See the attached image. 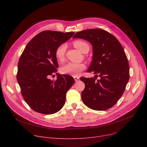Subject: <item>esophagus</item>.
Here are the masks:
<instances>
[{"label": "esophagus", "mask_w": 147, "mask_h": 147, "mask_svg": "<svg viewBox=\"0 0 147 147\" xmlns=\"http://www.w3.org/2000/svg\"><path fill=\"white\" fill-rule=\"evenodd\" d=\"M73 77H74V80H75L76 81H77L80 79L79 77H78V76H74Z\"/></svg>", "instance_id": "esophagus-1"}]
</instances>
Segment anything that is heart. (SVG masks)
Instances as JSON below:
<instances>
[{"instance_id":"obj_1","label":"heart","mask_w":147,"mask_h":147,"mask_svg":"<svg viewBox=\"0 0 147 147\" xmlns=\"http://www.w3.org/2000/svg\"><path fill=\"white\" fill-rule=\"evenodd\" d=\"M73 44L74 47L80 52L83 53L87 48H89L88 44L86 42L81 40H75ZM67 46L65 44H62L59 45L55 50V57L59 61H62L65 59ZM86 66L82 63L69 62L63 66L60 71L63 74H69L72 76H78L82 71L84 70Z\"/></svg>"}]
</instances>
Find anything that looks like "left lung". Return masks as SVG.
Returning a JSON list of instances; mask_svg holds the SVG:
<instances>
[{
  "instance_id": "obj_1",
  "label": "left lung",
  "mask_w": 147,
  "mask_h": 147,
  "mask_svg": "<svg viewBox=\"0 0 147 147\" xmlns=\"http://www.w3.org/2000/svg\"><path fill=\"white\" fill-rule=\"evenodd\" d=\"M73 38L87 40L93 49L87 72L96 75L80 78L86 86L81 92L83 103L95 111L110 109L123 94L130 77L128 59L121 45L115 36L100 28L77 32ZM98 76L100 79L96 80Z\"/></svg>"
}]
</instances>
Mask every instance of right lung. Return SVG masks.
I'll use <instances>...</instances> for the list:
<instances>
[{
  "mask_svg": "<svg viewBox=\"0 0 147 147\" xmlns=\"http://www.w3.org/2000/svg\"><path fill=\"white\" fill-rule=\"evenodd\" d=\"M74 32L44 31L35 36L27 45L18 63L17 80L22 96L34 111L51 115L64 106L67 91L74 83L69 75L57 73L56 48L74 35ZM57 75L52 81L50 75Z\"/></svg>",
  "mask_w": 147,
  "mask_h": 147,
  "instance_id": "obj_1",
  "label": "right lung"
}]
</instances>
